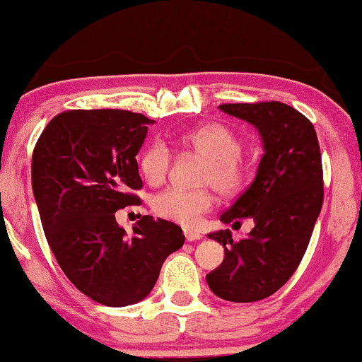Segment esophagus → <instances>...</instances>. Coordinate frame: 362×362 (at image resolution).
Segmentation results:
<instances>
[{
  "instance_id": "esophagus-1",
  "label": "esophagus",
  "mask_w": 362,
  "mask_h": 362,
  "mask_svg": "<svg viewBox=\"0 0 362 362\" xmlns=\"http://www.w3.org/2000/svg\"><path fill=\"white\" fill-rule=\"evenodd\" d=\"M185 237L187 242H196V240H201L202 235L197 232H192V230H185Z\"/></svg>"
}]
</instances>
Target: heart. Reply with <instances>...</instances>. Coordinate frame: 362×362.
<instances>
[{"label":"heart","mask_w":362,"mask_h":362,"mask_svg":"<svg viewBox=\"0 0 362 362\" xmlns=\"http://www.w3.org/2000/svg\"><path fill=\"white\" fill-rule=\"evenodd\" d=\"M181 144L202 156L204 163L199 171L197 185L212 186L223 194H237L243 189L248 180V168L242 160V139L222 124H207L181 137ZM171 165V151L163 140H155L140 156V170L150 185H158L165 180ZM214 206V196L207 187L196 191L168 189L156 194L151 209L156 216L194 227L201 222L204 214Z\"/></svg>","instance_id":"b5f03b06"}]
</instances>
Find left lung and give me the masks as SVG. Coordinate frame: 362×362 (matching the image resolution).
Returning a JSON list of instances; mask_svg holds the SVG:
<instances>
[{"instance_id": "left-lung-1", "label": "left lung", "mask_w": 362, "mask_h": 362, "mask_svg": "<svg viewBox=\"0 0 362 362\" xmlns=\"http://www.w3.org/2000/svg\"><path fill=\"white\" fill-rule=\"evenodd\" d=\"M218 107L258 129L264 155L253 182L220 216L223 223L251 217L255 227L240 242L228 228L207 235L225 256L206 279L223 300L256 302L279 291L305 255L323 204L320 145L310 120L284 103Z\"/></svg>"}]
</instances>
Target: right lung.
<instances>
[{
    "label": "right lung",
    "instance_id": "obj_1",
    "mask_svg": "<svg viewBox=\"0 0 362 362\" xmlns=\"http://www.w3.org/2000/svg\"><path fill=\"white\" fill-rule=\"evenodd\" d=\"M153 120L122 109H76L47 124L33 153V191L57 263L71 284L107 307L150 294L161 264L185 245L181 227L144 216L134 237L116 222L139 204L135 156Z\"/></svg>",
    "mask_w": 362,
    "mask_h": 362
}]
</instances>
